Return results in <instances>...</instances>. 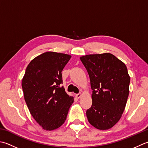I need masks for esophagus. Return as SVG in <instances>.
Listing matches in <instances>:
<instances>
[{
    "mask_svg": "<svg viewBox=\"0 0 148 148\" xmlns=\"http://www.w3.org/2000/svg\"><path fill=\"white\" fill-rule=\"evenodd\" d=\"M82 94H81V93H79V94H76V98H77V99H79V98L82 97Z\"/></svg>",
    "mask_w": 148,
    "mask_h": 148,
    "instance_id": "esophagus-1",
    "label": "esophagus"
}]
</instances>
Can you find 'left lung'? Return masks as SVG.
<instances>
[{"label":"left lung","instance_id":"obj_1","mask_svg":"<svg viewBox=\"0 0 148 148\" xmlns=\"http://www.w3.org/2000/svg\"><path fill=\"white\" fill-rule=\"evenodd\" d=\"M80 60L92 90V105L86 112L88 122L99 130L111 128L122 116L128 97V69L110 53L86 55Z\"/></svg>","mask_w":148,"mask_h":148}]
</instances>
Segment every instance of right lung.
Returning a JSON list of instances; mask_svg holds the SVG:
<instances>
[{"label": "right lung", "mask_w": 148, "mask_h": 148, "mask_svg": "<svg viewBox=\"0 0 148 148\" xmlns=\"http://www.w3.org/2000/svg\"><path fill=\"white\" fill-rule=\"evenodd\" d=\"M71 56L46 52L28 65L22 81L24 99L36 122L45 130L58 128L65 121L74 97L66 93L62 71Z\"/></svg>", "instance_id": "add662e5"}]
</instances>
